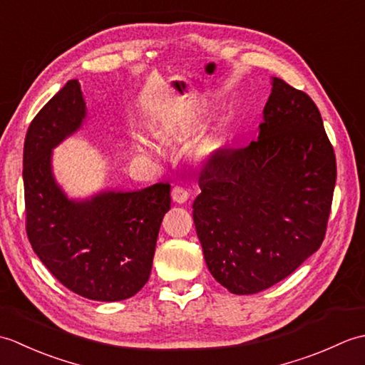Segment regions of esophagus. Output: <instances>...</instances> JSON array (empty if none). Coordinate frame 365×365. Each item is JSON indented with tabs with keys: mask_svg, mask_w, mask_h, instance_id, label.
<instances>
[{
	"mask_svg": "<svg viewBox=\"0 0 365 365\" xmlns=\"http://www.w3.org/2000/svg\"><path fill=\"white\" fill-rule=\"evenodd\" d=\"M170 196H173V200L177 204H185L187 200L190 199V192L188 190H185L182 187H175L173 190V192H170Z\"/></svg>",
	"mask_w": 365,
	"mask_h": 365,
	"instance_id": "esophagus-1",
	"label": "esophagus"
}]
</instances>
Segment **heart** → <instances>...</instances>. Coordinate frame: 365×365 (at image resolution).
Returning a JSON list of instances; mask_svg holds the SVG:
<instances>
[{"label":"heart","instance_id":"heart-1","mask_svg":"<svg viewBox=\"0 0 365 365\" xmlns=\"http://www.w3.org/2000/svg\"><path fill=\"white\" fill-rule=\"evenodd\" d=\"M136 149L139 150H150L152 144L144 138H136Z\"/></svg>","mask_w":365,"mask_h":365}]
</instances>
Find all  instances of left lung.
<instances>
[{
  "label": "left lung",
  "instance_id": "1",
  "mask_svg": "<svg viewBox=\"0 0 365 365\" xmlns=\"http://www.w3.org/2000/svg\"><path fill=\"white\" fill-rule=\"evenodd\" d=\"M336 175L319 108L271 76L257 141L213 155L199 177L192 220L212 276L235 294L290 276L323 242Z\"/></svg>",
  "mask_w": 365,
  "mask_h": 365
}]
</instances>
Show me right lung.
<instances>
[{
  "instance_id": "1",
  "label": "right lung",
  "mask_w": 365,
  "mask_h": 365,
  "mask_svg": "<svg viewBox=\"0 0 365 365\" xmlns=\"http://www.w3.org/2000/svg\"><path fill=\"white\" fill-rule=\"evenodd\" d=\"M86 119L81 86L71 80L31 122L23 147L26 232L37 257L68 290L94 301H122L149 281L170 187L68 196L54 177L53 150Z\"/></svg>"
}]
</instances>
